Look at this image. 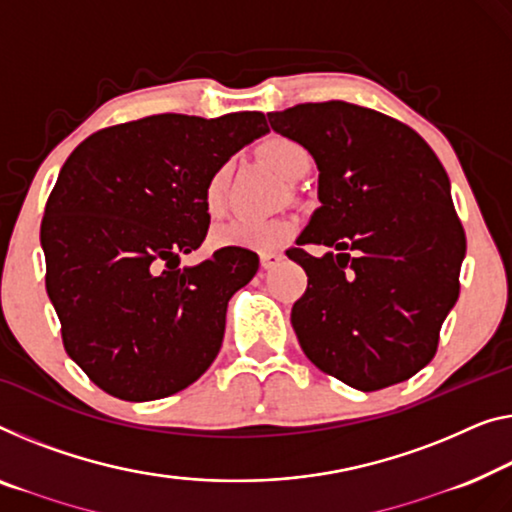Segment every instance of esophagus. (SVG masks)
Masks as SVG:
<instances>
[{
	"mask_svg": "<svg viewBox=\"0 0 512 512\" xmlns=\"http://www.w3.org/2000/svg\"><path fill=\"white\" fill-rule=\"evenodd\" d=\"M262 269L264 271H269V269H273V266H278L280 262H282V255L280 253H262Z\"/></svg>",
	"mask_w": 512,
	"mask_h": 512,
	"instance_id": "34e87169",
	"label": "esophagus"
}]
</instances>
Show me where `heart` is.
<instances>
[{"label":"heart","mask_w":512,"mask_h":512,"mask_svg":"<svg viewBox=\"0 0 512 512\" xmlns=\"http://www.w3.org/2000/svg\"><path fill=\"white\" fill-rule=\"evenodd\" d=\"M259 156L285 179H299L310 167L308 151L299 142L289 140V137H269L259 147ZM227 179H230V165L225 163L216 167L207 183H204V207L211 213L223 207ZM294 232L296 223L292 218H234L213 230L211 243L218 248H246L255 250V253H271V250H278L282 243L292 239Z\"/></svg>","instance_id":"heart-1"}]
</instances>
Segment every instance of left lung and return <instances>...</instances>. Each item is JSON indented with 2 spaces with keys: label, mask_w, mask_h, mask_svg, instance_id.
<instances>
[{
  "label": "left lung",
  "mask_w": 512,
  "mask_h": 512,
  "mask_svg": "<svg viewBox=\"0 0 512 512\" xmlns=\"http://www.w3.org/2000/svg\"><path fill=\"white\" fill-rule=\"evenodd\" d=\"M269 121L319 167L322 207L287 250L308 276L292 305L301 349L365 393L414 377L437 354L467 250L444 165L414 128L354 103H299ZM308 242L332 250L312 258Z\"/></svg>",
  "instance_id": "8db88e82"
}]
</instances>
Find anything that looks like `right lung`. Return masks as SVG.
Listing matches in <instances>:
<instances>
[{
  "label": "right lung",
  "mask_w": 512,
  "mask_h": 512,
  "mask_svg": "<svg viewBox=\"0 0 512 512\" xmlns=\"http://www.w3.org/2000/svg\"><path fill=\"white\" fill-rule=\"evenodd\" d=\"M266 131L262 112L151 114L91 133L61 167L41 223L45 289L66 354L105 393L167 398L218 356L227 301L259 257H179L207 239L211 172Z\"/></svg>",
  "instance_id": "obj_1"
}]
</instances>
